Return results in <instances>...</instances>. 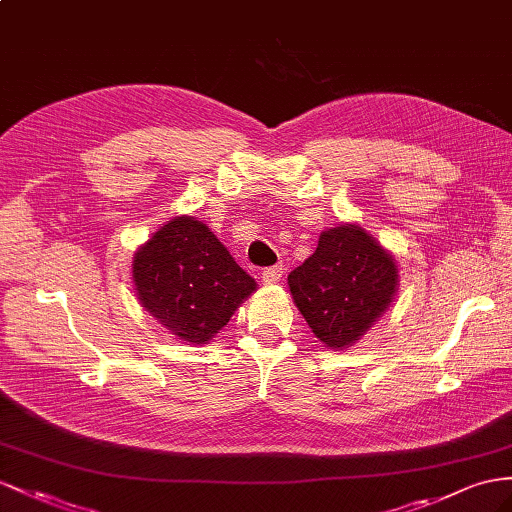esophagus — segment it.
<instances>
[{
	"instance_id": "1",
	"label": "esophagus",
	"mask_w": 512,
	"mask_h": 512,
	"mask_svg": "<svg viewBox=\"0 0 512 512\" xmlns=\"http://www.w3.org/2000/svg\"><path fill=\"white\" fill-rule=\"evenodd\" d=\"M281 272L283 268L281 266H270V268H264L261 270V281H264L266 285L270 283H277L281 279Z\"/></svg>"
}]
</instances>
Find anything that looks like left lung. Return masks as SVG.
<instances>
[{
  "label": "left lung",
  "instance_id": "1",
  "mask_svg": "<svg viewBox=\"0 0 512 512\" xmlns=\"http://www.w3.org/2000/svg\"><path fill=\"white\" fill-rule=\"evenodd\" d=\"M396 261L361 227L324 231L287 285L298 311L329 348H346L381 318L396 294Z\"/></svg>",
  "mask_w": 512,
  "mask_h": 512
}]
</instances>
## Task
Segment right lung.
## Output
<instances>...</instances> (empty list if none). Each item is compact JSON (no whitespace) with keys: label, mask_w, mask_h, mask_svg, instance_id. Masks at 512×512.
I'll list each match as a JSON object with an SVG mask.
<instances>
[{"label":"right lung","mask_w":512,"mask_h":512,"mask_svg":"<svg viewBox=\"0 0 512 512\" xmlns=\"http://www.w3.org/2000/svg\"><path fill=\"white\" fill-rule=\"evenodd\" d=\"M142 307L183 342L205 344L229 322L255 279L235 264L201 220L179 216L134 257Z\"/></svg>","instance_id":"obj_1"}]
</instances>
